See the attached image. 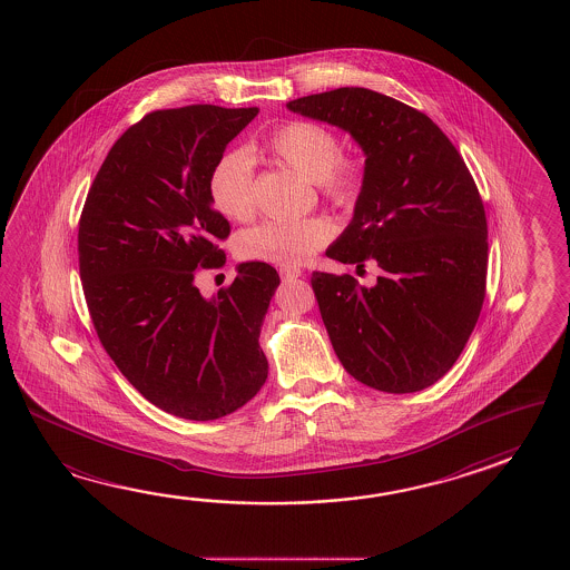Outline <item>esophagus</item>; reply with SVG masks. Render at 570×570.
Masks as SVG:
<instances>
[{"label":"esophagus","instance_id":"1","mask_svg":"<svg viewBox=\"0 0 570 570\" xmlns=\"http://www.w3.org/2000/svg\"><path fill=\"white\" fill-rule=\"evenodd\" d=\"M302 275V268H281V279L283 281L299 279Z\"/></svg>","mask_w":570,"mask_h":570}]
</instances>
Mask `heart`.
<instances>
[{"instance_id": "heart-1", "label": "heart", "mask_w": 570, "mask_h": 570, "mask_svg": "<svg viewBox=\"0 0 570 570\" xmlns=\"http://www.w3.org/2000/svg\"><path fill=\"white\" fill-rule=\"evenodd\" d=\"M267 150L283 165L317 183L336 206L351 207L363 185L361 163L342 157L338 136L315 121H289L268 136ZM207 194L224 218L244 222L255 212V158L244 148L222 153L207 177ZM334 226L324 218L265 219L238 238L243 258L302 267L330 243Z\"/></svg>"}]
</instances>
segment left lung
I'll return each instance as SVG.
<instances>
[{
  "label": "left lung",
  "instance_id": "8db88e82",
  "mask_svg": "<svg viewBox=\"0 0 570 570\" xmlns=\"http://www.w3.org/2000/svg\"><path fill=\"white\" fill-rule=\"evenodd\" d=\"M363 148L354 216L326 255L375 261L373 287L314 273L312 287L342 366L366 387L413 393L461 356L484 299L487 218L459 150L434 121L393 97L340 87L287 104Z\"/></svg>",
  "mask_w": 570,
  "mask_h": 570
}]
</instances>
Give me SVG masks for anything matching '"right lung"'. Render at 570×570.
I'll list each match as a JSON object with an SVG mask.
<instances>
[{"label": "right lung", "instance_id": "1", "mask_svg": "<svg viewBox=\"0 0 570 570\" xmlns=\"http://www.w3.org/2000/svg\"><path fill=\"white\" fill-rule=\"evenodd\" d=\"M258 108L158 109L121 134L79 222V273L97 336L134 387L163 412L209 422L265 385L258 344L279 273L240 263L204 297L195 268L224 265L230 234L207 177Z\"/></svg>", "mask_w": 570, "mask_h": 570}]
</instances>
